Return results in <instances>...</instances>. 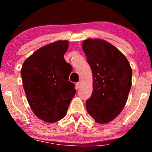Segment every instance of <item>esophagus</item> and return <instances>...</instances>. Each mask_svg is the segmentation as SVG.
<instances>
[{
	"mask_svg": "<svg viewBox=\"0 0 152 152\" xmlns=\"http://www.w3.org/2000/svg\"><path fill=\"white\" fill-rule=\"evenodd\" d=\"M80 86H81V82H77V83H76V87H77V88H80Z\"/></svg>",
	"mask_w": 152,
	"mask_h": 152,
	"instance_id": "esophagus-1",
	"label": "esophagus"
}]
</instances>
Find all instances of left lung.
Masks as SVG:
<instances>
[{"label": "left lung", "instance_id": "8db88e82", "mask_svg": "<svg viewBox=\"0 0 152 152\" xmlns=\"http://www.w3.org/2000/svg\"><path fill=\"white\" fill-rule=\"evenodd\" d=\"M82 48L93 76V91L86 102L98 123H109L120 114L132 87V70L125 56L106 41L88 39Z\"/></svg>", "mask_w": 152, "mask_h": 152}]
</instances>
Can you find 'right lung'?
<instances>
[{
    "label": "right lung",
    "instance_id": "right-lung-1",
    "mask_svg": "<svg viewBox=\"0 0 152 152\" xmlns=\"http://www.w3.org/2000/svg\"><path fill=\"white\" fill-rule=\"evenodd\" d=\"M68 41L51 43L35 51L24 61L21 68L23 86L34 114L48 123L66 116L76 91L69 81L71 72L64 56Z\"/></svg>",
    "mask_w": 152,
    "mask_h": 152
}]
</instances>
